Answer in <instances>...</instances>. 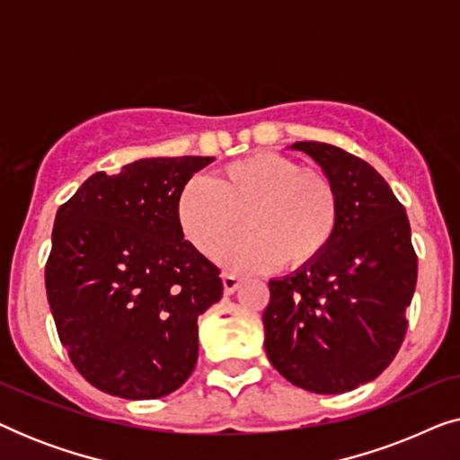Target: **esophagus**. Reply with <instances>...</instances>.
I'll use <instances>...</instances> for the list:
<instances>
[{"instance_id": "34e87169", "label": "esophagus", "mask_w": 460, "mask_h": 460, "mask_svg": "<svg viewBox=\"0 0 460 460\" xmlns=\"http://www.w3.org/2000/svg\"><path fill=\"white\" fill-rule=\"evenodd\" d=\"M222 282H224V293L226 295H232L238 287H241V279H238V276H234V274H228V272L222 274Z\"/></svg>"}]
</instances>
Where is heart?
<instances>
[{
  "mask_svg": "<svg viewBox=\"0 0 460 460\" xmlns=\"http://www.w3.org/2000/svg\"><path fill=\"white\" fill-rule=\"evenodd\" d=\"M186 241L213 255L242 227L248 234L219 250L217 261L234 272H260L282 261L310 266L331 247L339 226V194L324 173L274 153L230 163L213 180L194 178L175 200Z\"/></svg>",
  "mask_w": 460,
  "mask_h": 460,
  "instance_id": "obj_1",
  "label": "heart"
}]
</instances>
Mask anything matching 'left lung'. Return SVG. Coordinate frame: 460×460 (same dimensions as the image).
<instances>
[{"label": "left lung", "instance_id": "left-lung-1", "mask_svg": "<svg viewBox=\"0 0 460 460\" xmlns=\"http://www.w3.org/2000/svg\"><path fill=\"white\" fill-rule=\"evenodd\" d=\"M339 194L331 247L310 266L270 280L263 348L305 392L343 394L389 367L406 335L417 255L406 209L367 161L323 142H295Z\"/></svg>", "mask_w": 460, "mask_h": 460}]
</instances>
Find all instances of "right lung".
<instances>
[{"label":"right lung","mask_w":460,"mask_h":460,"mask_svg":"<svg viewBox=\"0 0 460 460\" xmlns=\"http://www.w3.org/2000/svg\"><path fill=\"white\" fill-rule=\"evenodd\" d=\"M213 156H153L98 172L54 219L46 291L75 368L125 400L172 394L199 358L197 320L219 270L184 241L175 200Z\"/></svg>","instance_id":"right-lung-1"}]
</instances>
